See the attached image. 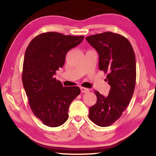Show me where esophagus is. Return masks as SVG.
<instances>
[{
    "instance_id": "esophagus-1",
    "label": "esophagus",
    "mask_w": 156,
    "mask_h": 156,
    "mask_svg": "<svg viewBox=\"0 0 156 156\" xmlns=\"http://www.w3.org/2000/svg\"><path fill=\"white\" fill-rule=\"evenodd\" d=\"M80 90H81L82 93H87V92L89 91V89L85 88V87H81Z\"/></svg>"
}]
</instances>
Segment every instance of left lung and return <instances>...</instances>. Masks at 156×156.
Instances as JSON below:
<instances>
[{"label": "left lung", "instance_id": "1", "mask_svg": "<svg viewBox=\"0 0 156 156\" xmlns=\"http://www.w3.org/2000/svg\"><path fill=\"white\" fill-rule=\"evenodd\" d=\"M99 55V69L107 73L111 86L108 96L95 91L97 102L89 108V117L100 126H108L119 119L133 96L136 80L135 53L125 37L104 32L86 38Z\"/></svg>", "mask_w": 156, "mask_h": 156}]
</instances>
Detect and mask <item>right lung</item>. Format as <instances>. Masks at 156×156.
Wrapping results in <instances>:
<instances>
[{
  "label": "right lung",
  "mask_w": 156,
  "mask_h": 156,
  "mask_svg": "<svg viewBox=\"0 0 156 156\" xmlns=\"http://www.w3.org/2000/svg\"><path fill=\"white\" fill-rule=\"evenodd\" d=\"M84 37L43 33L26 49L23 87L31 111L44 125L56 127L64 124L69 117V107L80 93L78 87H63L54 75L64 65L69 50L80 44Z\"/></svg>",
  "instance_id": "right-lung-1"
}]
</instances>
